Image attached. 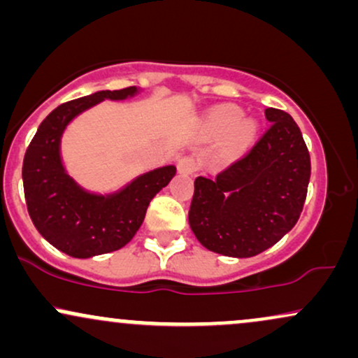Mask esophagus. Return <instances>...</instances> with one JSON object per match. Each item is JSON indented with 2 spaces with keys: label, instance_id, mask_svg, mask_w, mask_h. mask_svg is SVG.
<instances>
[{
  "label": "esophagus",
  "instance_id": "34e87169",
  "mask_svg": "<svg viewBox=\"0 0 358 358\" xmlns=\"http://www.w3.org/2000/svg\"><path fill=\"white\" fill-rule=\"evenodd\" d=\"M178 171L182 175H193L196 171V162L190 156H183L178 159Z\"/></svg>",
  "mask_w": 358,
  "mask_h": 358
}]
</instances>
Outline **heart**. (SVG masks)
Returning a JSON list of instances; mask_svg holds the SVG:
<instances>
[{"mask_svg": "<svg viewBox=\"0 0 358 358\" xmlns=\"http://www.w3.org/2000/svg\"><path fill=\"white\" fill-rule=\"evenodd\" d=\"M256 121L249 117H241V110L234 106H224L215 109L205 121V131L210 136L225 134L224 153L232 156L239 155L252 145L256 136Z\"/></svg>", "mask_w": 358, "mask_h": 358, "instance_id": "obj_1", "label": "heart"}]
</instances>
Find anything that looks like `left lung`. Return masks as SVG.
I'll list each match as a JSON object with an SVG mask.
<instances>
[{
    "label": "left lung",
    "mask_w": 358,
    "mask_h": 358,
    "mask_svg": "<svg viewBox=\"0 0 358 358\" xmlns=\"http://www.w3.org/2000/svg\"><path fill=\"white\" fill-rule=\"evenodd\" d=\"M269 129L215 180L199 176L188 222L203 248L252 257L296 225L310 183V153L289 114L268 108Z\"/></svg>",
    "instance_id": "1"
}]
</instances>
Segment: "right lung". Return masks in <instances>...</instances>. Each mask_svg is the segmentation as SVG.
Masks as SVG:
<instances>
[{
	"label": "right lung",
	"mask_w": 358,
	"mask_h": 358,
	"mask_svg": "<svg viewBox=\"0 0 358 358\" xmlns=\"http://www.w3.org/2000/svg\"><path fill=\"white\" fill-rule=\"evenodd\" d=\"M139 89L99 90L65 102L43 119L23 159V190L36 231L67 256L87 259L113 252L134 237L148 205L176 173L173 165L136 176L121 190L101 195L80 187L65 171L60 141L65 127L80 113L104 99L124 101Z\"/></svg>",
	"instance_id": "add662e5"
}]
</instances>
